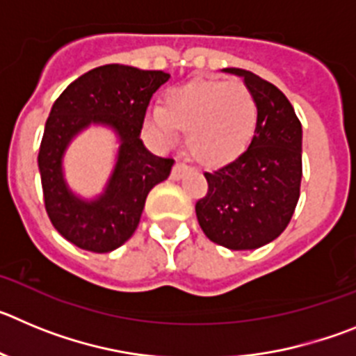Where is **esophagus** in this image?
<instances>
[{"label": "esophagus", "mask_w": 356, "mask_h": 356, "mask_svg": "<svg viewBox=\"0 0 356 356\" xmlns=\"http://www.w3.org/2000/svg\"><path fill=\"white\" fill-rule=\"evenodd\" d=\"M187 171H188L187 163H185V162H176L175 168H172L171 176H172V178H175V180H180L181 176H184Z\"/></svg>", "instance_id": "obj_1"}]
</instances>
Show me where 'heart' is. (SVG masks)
<instances>
[{
	"label": "heart",
	"instance_id": "b5f03b06",
	"mask_svg": "<svg viewBox=\"0 0 356 356\" xmlns=\"http://www.w3.org/2000/svg\"><path fill=\"white\" fill-rule=\"evenodd\" d=\"M259 121L254 96L242 81L193 80L165 90L160 108H147L144 134L159 147L185 143L200 162L209 165L229 162L246 149Z\"/></svg>",
	"mask_w": 356,
	"mask_h": 356
}]
</instances>
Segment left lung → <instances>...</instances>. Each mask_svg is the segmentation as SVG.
<instances>
[{"mask_svg": "<svg viewBox=\"0 0 356 356\" xmlns=\"http://www.w3.org/2000/svg\"><path fill=\"white\" fill-rule=\"evenodd\" d=\"M242 78L259 106L248 149L205 172L209 193L196 203L203 234L228 250H257L280 237L300 200L303 130L285 94L246 69L226 67Z\"/></svg>", "mask_w": 356, "mask_h": 356, "instance_id": "8db88e82", "label": "left lung"}]
</instances>
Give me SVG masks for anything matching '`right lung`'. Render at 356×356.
I'll return each mask as SVG.
<instances>
[{
    "label": "right lung",
    "mask_w": 356,
    "mask_h": 356,
    "mask_svg": "<svg viewBox=\"0 0 356 356\" xmlns=\"http://www.w3.org/2000/svg\"><path fill=\"white\" fill-rule=\"evenodd\" d=\"M169 72L106 64L72 81L51 106L39 149L46 212L56 232L74 246L108 253L134 235L149 191L168 180L172 159L153 155L140 139L149 99ZM90 126L116 135L118 149L102 193L78 195L65 178L72 140Z\"/></svg>",
    "instance_id": "obj_1"
}]
</instances>
